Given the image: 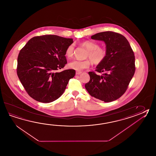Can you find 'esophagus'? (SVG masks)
<instances>
[{
	"label": "esophagus",
	"mask_w": 156,
	"mask_h": 156,
	"mask_svg": "<svg viewBox=\"0 0 156 156\" xmlns=\"http://www.w3.org/2000/svg\"><path fill=\"white\" fill-rule=\"evenodd\" d=\"M82 73V72H79V71H76V75H80V74Z\"/></svg>",
	"instance_id": "34e87169"
}]
</instances>
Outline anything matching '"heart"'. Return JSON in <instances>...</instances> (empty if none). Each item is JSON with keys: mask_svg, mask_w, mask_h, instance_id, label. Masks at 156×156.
Masks as SVG:
<instances>
[{"mask_svg": "<svg viewBox=\"0 0 156 156\" xmlns=\"http://www.w3.org/2000/svg\"><path fill=\"white\" fill-rule=\"evenodd\" d=\"M82 45L86 47L88 51L87 53V57L90 58L94 64H99L105 60L106 57V51L103 48L99 47L98 43L94 41H84ZM74 51V45H69L66 49L65 54L68 58H73ZM90 66V61L89 59L85 60H73L68 63V67L74 70L80 71L89 68Z\"/></svg>", "mask_w": 156, "mask_h": 156, "instance_id": "1", "label": "heart"}]
</instances>
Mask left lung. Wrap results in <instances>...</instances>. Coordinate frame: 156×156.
Masks as SVG:
<instances>
[{
	"label": "left lung",
	"mask_w": 156,
	"mask_h": 156,
	"mask_svg": "<svg viewBox=\"0 0 156 156\" xmlns=\"http://www.w3.org/2000/svg\"><path fill=\"white\" fill-rule=\"evenodd\" d=\"M106 45V57L95 71L89 72V82L85 88L89 94L105 102L120 98L127 89L135 72V57L127 39L113 32H101L91 37Z\"/></svg>",
	"instance_id": "obj_1"
}]
</instances>
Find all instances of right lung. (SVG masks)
Returning <instances> with one entry per match:
<instances>
[{
    "instance_id": "1",
    "label": "right lung",
    "mask_w": 156,
    "mask_h": 156,
    "mask_svg": "<svg viewBox=\"0 0 156 156\" xmlns=\"http://www.w3.org/2000/svg\"><path fill=\"white\" fill-rule=\"evenodd\" d=\"M73 43L72 38L42 35L30 39L20 50L17 74L32 98L41 103H50L63 94L76 71L57 70L67 63L66 49Z\"/></svg>"
}]
</instances>
